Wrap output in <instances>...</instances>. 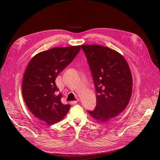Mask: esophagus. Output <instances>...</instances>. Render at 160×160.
Returning a JSON list of instances; mask_svg holds the SVG:
<instances>
[{
  "label": "esophagus",
  "instance_id": "obj_1",
  "mask_svg": "<svg viewBox=\"0 0 160 160\" xmlns=\"http://www.w3.org/2000/svg\"><path fill=\"white\" fill-rule=\"evenodd\" d=\"M78 101H79V99H77V100H76V101H71V102H70V103H71V104H72V105H75V104H77Z\"/></svg>",
  "mask_w": 160,
  "mask_h": 160
}]
</instances>
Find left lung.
Here are the masks:
<instances>
[{"mask_svg":"<svg viewBox=\"0 0 160 160\" xmlns=\"http://www.w3.org/2000/svg\"><path fill=\"white\" fill-rule=\"evenodd\" d=\"M92 74L96 106L87 111L99 122L115 118L127 106L132 90V77L125 58L117 51L99 45H82Z\"/></svg>","mask_w":160,"mask_h":160,"instance_id":"left-lung-1","label":"left lung"}]
</instances>
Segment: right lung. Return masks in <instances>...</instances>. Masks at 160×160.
Wrapping results in <instances>:
<instances>
[{
	"label": "right lung",
	"instance_id": "obj_1",
	"mask_svg": "<svg viewBox=\"0 0 160 160\" xmlns=\"http://www.w3.org/2000/svg\"><path fill=\"white\" fill-rule=\"evenodd\" d=\"M80 49V45L52 48L37 54L29 62L22 78V94L26 105L38 120L52 125L69 111L71 106L62 103L55 80Z\"/></svg>",
	"mask_w": 160,
	"mask_h": 160
}]
</instances>
